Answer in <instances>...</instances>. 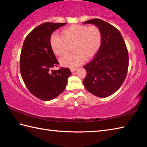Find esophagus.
Masks as SVG:
<instances>
[{"label":"esophagus","instance_id":"esophagus-1","mask_svg":"<svg viewBox=\"0 0 147 147\" xmlns=\"http://www.w3.org/2000/svg\"><path fill=\"white\" fill-rule=\"evenodd\" d=\"M70 70H71V71L72 72V73H74V71H76V68H70Z\"/></svg>","mask_w":147,"mask_h":147}]
</instances>
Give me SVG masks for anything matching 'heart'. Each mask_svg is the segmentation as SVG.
I'll list each match as a JSON object with an SVG mask.
<instances>
[{
    "mask_svg": "<svg viewBox=\"0 0 147 147\" xmlns=\"http://www.w3.org/2000/svg\"><path fill=\"white\" fill-rule=\"evenodd\" d=\"M61 36L54 34L50 38L53 52L57 56L64 55L71 47L72 54L60 59L62 65L74 68L82 64L84 60H90L100 48L102 35L99 28L95 25L88 26L73 24L61 31Z\"/></svg>",
    "mask_w": 147,
    "mask_h": 147,
    "instance_id": "obj_1",
    "label": "heart"
}]
</instances>
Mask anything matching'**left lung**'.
Segmentation results:
<instances>
[{
	"label": "left lung",
	"instance_id": "left-lung-1",
	"mask_svg": "<svg viewBox=\"0 0 147 147\" xmlns=\"http://www.w3.org/2000/svg\"><path fill=\"white\" fill-rule=\"evenodd\" d=\"M99 28L102 35L100 48L92 60L83 67L86 76L85 88L98 97H107L119 89L127 75L128 52L121 33L111 24L100 19L83 22Z\"/></svg>",
	"mask_w": 147,
	"mask_h": 147
}]
</instances>
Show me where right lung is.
I'll list each match as a JSON object with an SVG mask.
<instances>
[{"instance_id": "right-lung-1", "label": "right lung", "mask_w": 147, "mask_h": 147, "mask_svg": "<svg viewBox=\"0 0 147 147\" xmlns=\"http://www.w3.org/2000/svg\"><path fill=\"white\" fill-rule=\"evenodd\" d=\"M66 23H45L36 27L26 37L20 56V72L30 93L43 101L57 97L63 92L71 74L69 68L53 70L59 62L50 45L52 33Z\"/></svg>"}]
</instances>
